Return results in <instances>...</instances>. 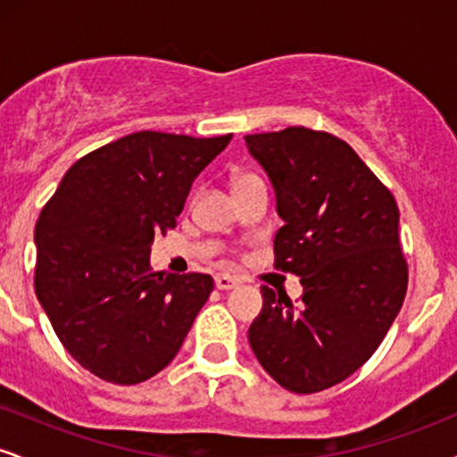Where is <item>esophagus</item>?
Listing matches in <instances>:
<instances>
[{"label": "esophagus", "mask_w": 457, "mask_h": 457, "mask_svg": "<svg viewBox=\"0 0 457 457\" xmlns=\"http://www.w3.org/2000/svg\"><path fill=\"white\" fill-rule=\"evenodd\" d=\"M214 286H217L219 290H232V287L240 286V279L234 275H217L214 277Z\"/></svg>", "instance_id": "esophagus-1"}]
</instances>
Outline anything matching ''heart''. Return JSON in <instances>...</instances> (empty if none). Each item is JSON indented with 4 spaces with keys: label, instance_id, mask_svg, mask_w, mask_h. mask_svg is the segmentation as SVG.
Masks as SVG:
<instances>
[{
    "label": "heart",
    "instance_id": "heart-1",
    "mask_svg": "<svg viewBox=\"0 0 457 457\" xmlns=\"http://www.w3.org/2000/svg\"><path fill=\"white\" fill-rule=\"evenodd\" d=\"M249 180H260V176L251 174V171H245V174H238L234 178V187L243 185V182H249Z\"/></svg>",
    "mask_w": 457,
    "mask_h": 457
}]
</instances>
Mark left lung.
Instances as JSON below:
<instances>
[{
    "label": "left lung",
    "instance_id": "8db88e82",
    "mask_svg": "<svg viewBox=\"0 0 457 457\" xmlns=\"http://www.w3.org/2000/svg\"><path fill=\"white\" fill-rule=\"evenodd\" d=\"M264 167L283 225L275 269L295 272L303 303L262 286L249 327L260 365L283 389L318 393L353 376L378 350L402 309L408 262L393 193L327 130L287 127L246 135Z\"/></svg>",
    "mask_w": 457,
    "mask_h": 457
}]
</instances>
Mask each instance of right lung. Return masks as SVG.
I'll return each instance as SVG.
<instances>
[{
  "instance_id": "1",
  "label": "right lung",
  "mask_w": 457,
  "mask_h": 457,
  "mask_svg": "<svg viewBox=\"0 0 457 457\" xmlns=\"http://www.w3.org/2000/svg\"><path fill=\"white\" fill-rule=\"evenodd\" d=\"M221 137L139 130L81 156L36 223L34 290L79 365L137 385L178 354L211 296V275L150 266L154 234L176 228Z\"/></svg>"
}]
</instances>
